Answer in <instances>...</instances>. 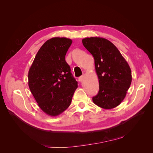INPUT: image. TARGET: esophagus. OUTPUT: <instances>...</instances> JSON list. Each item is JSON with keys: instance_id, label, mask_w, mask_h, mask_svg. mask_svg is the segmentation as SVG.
Returning a JSON list of instances; mask_svg holds the SVG:
<instances>
[{"instance_id": "1", "label": "esophagus", "mask_w": 153, "mask_h": 153, "mask_svg": "<svg viewBox=\"0 0 153 153\" xmlns=\"http://www.w3.org/2000/svg\"><path fill=\"white\" fill-rule=\"evenodd\" d=\"M83 79H84V76H80L79 78H78V81L79 82H82V80H83Z\"/></svg>"}]
</instances>
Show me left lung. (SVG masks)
I'll return each instance as SVG.
<instances>
[{
  "instance_id": "obj_1",
  "label": "left lung",
  "mask_w": 153,
  "mask_h": 153,
  "mask_svg": "<svg viewBox=\"0 0 153 153\" xmlns=\"http://www.w3.org/2000/svg\"><path fill=\"white\" fill-rule=\"evenodd\" d=\"M82 43L94 59L99 82V90L92 97L93 102L105 109L117 107L126 97L131 83L128 63L117 48L105 38H86Z\"/></svg>"
}]
</instances>
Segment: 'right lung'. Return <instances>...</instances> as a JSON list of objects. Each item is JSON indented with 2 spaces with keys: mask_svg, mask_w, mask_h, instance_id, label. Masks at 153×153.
Masks as SVG:
<instances>
[{
  "mask_svg": "<svg viewBox=\"0 0 153 153\" xmlns=\"http://www.w3.org/2000/svg\"><path fill=\"white\" fill-rule=\"evenodd\" d=\"M72 43L67 38H52L41 46L28 72V86L46 114L57 116L70 105L77 82L65 61Z\"/></svg>",
  "mask_w": 153,
  "mask_h": 153,
  "instance_id": "obj_1",
  "label": "right lung"
}]
</instances>
